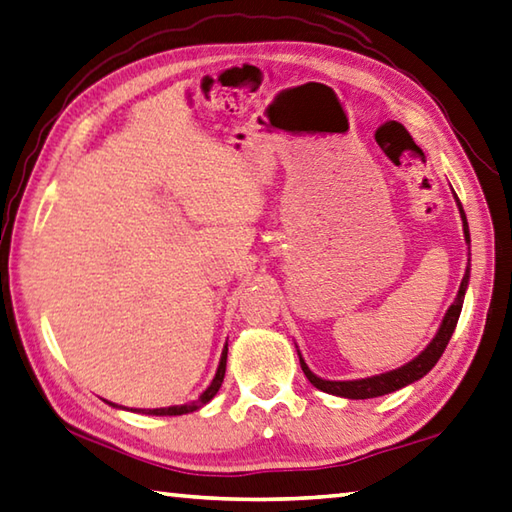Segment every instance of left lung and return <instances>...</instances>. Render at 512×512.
I'll use <instances>...</instances> for the list:
<instances>
[{"label":"left lung","mask_w":512,"mask_h":512,"mask_svg":"<svg viewBox=\"0 0 512 512\" xmlns=\"http://www.w3.org/2000/svg\"><path fill=\"white\" fill-rule=\"evenodd\" d=\"M459 212H461V221H463V235H466V241L470 244L468 219H466V212H463V208H461V203H459ZM468 280H470V259H468L466 275H463L461 286H459L457 300L452 302L448 313H445V318L441 322L439 331H436V336L432 338L430 345H427V349L423 353H418V356L412 362H407V365L398 367L394 371H387V374L371 376V378H360V380H324V378L315 376L313 371L306 367V362L302 360L300 353H297V356H300V365H302L304 376L309 378V383L313 387L322 389V392L333 394V396H342V398H353V401H358V398H376V396L392 394V392H396V389H401L405 385L414 383V380L423 378L427 371H430L436 365V362H439L445 347H448V342H450L452 333H454V327H457V322H459L461 306H463V295H466Z\"/></svg>","instance_id":"1"}]
</instances>
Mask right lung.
Segmentation results:
<instances>
[{"mask_svg": "<svg viewBox=\"0 0 512 512\" xmlns=\"http://www.w3.org/2000/svg\"><path fill=\"white\" fill-rule=\"evenodd\" d=\"M226 360H228V345L224 347V353H221L217 374H215V378H212L210 387L199 396V401H194L192 405H174V407H159V410H134V412H143V414H152V416H181V414H188V412L199 410V407H203L208 401H212V398H215V394L219 392L221 383H224V376H226Z\"/></svg>", "mask_w": 512, "mask_h": 512, "instance_id": "obj_1", "label": "right lung"}]
</instances>
